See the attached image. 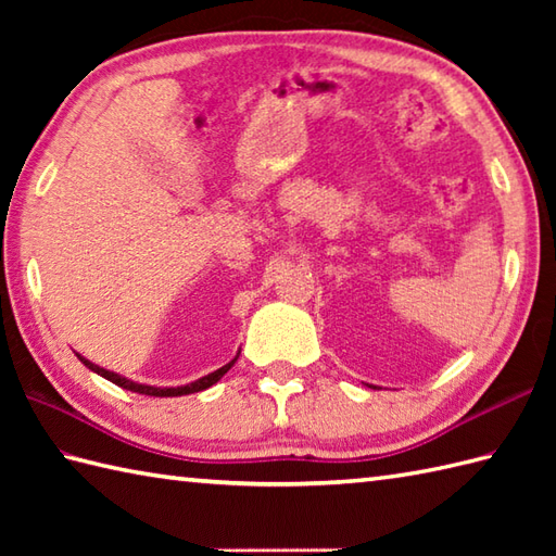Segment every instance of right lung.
I'll list each match as a JSON object with an SVG mask.
<instances>
[{"instance_id": "add662e5", "label": "right lung", "mask_w": 556, "mask_h": 556, "mask_svg": "<svg viewBox=\"0 0 556 556\" xmlns=\"http://www.w3.org/2000/svg\"><path fill=\"white\" fill-rule=\"evenodd\" d=\"M80 358V363L86 365V368H90L92 372H98V375H102L104 380H110V382H114L116 387H124V389H128V392H136V394H146V396H184V394H193V392H203V389H207V387H212L215 382H219L222 377H224V372H227L231 365L236 363V356L231 363H227V365H222L219 370H215V372H210V375H205V377H200V380H195V382H191V384H186V387H148V384H136V382H131V380H126V377H122V375H114V372H110V370H104V368H98L96 363H90V361H86L83 356H78Z\"/></svg>"}]
</instances>
